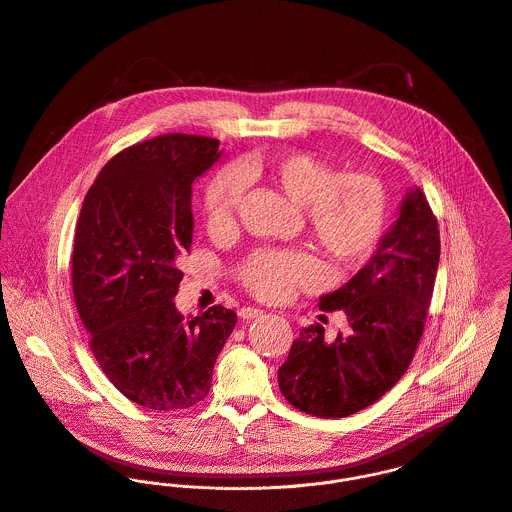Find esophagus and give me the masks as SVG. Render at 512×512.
<instances>
[{"label": "esophagus", "instance_id": "esophagus-1", "mask_svg": "<svg viewBox=\"0 0 512 512\" xmlns=\"http://www.w3.org/2000/svg\"><path fill=\"white\" fill-rule=\"evenodd\" d=\"M261 314H263L261 308L245 307L239 310V316H241L243 320H253V318H257V316H261Z\"/></svg>", "mask_w": 512, "mask_h": 512}]
</instances>
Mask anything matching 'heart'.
Here are the masks:
<instances>
[{"mask_svg":"<svg viewBox=\"0 0 512 512\" xmlns=\"http://www.w3.org/2000/svg\"><path fill=\"white\" fill-rule=\"evenodd\" d=\"M243 176H259L305 213L314 245L334 267H352L376 247L386 223V192L362 172L338 174L326 162L303 154H279L243 168ZM243 192L237 170L219 172L204 194L205 227L211 235L227 233ZM243 285L259 299L283 301L295 289L320 285L318 263L303 251H259L241 267Z\"/></svg>","mask_w":512,"mask_h":512,"instance_id":"obj_1","label":"heart"}]
</instances>
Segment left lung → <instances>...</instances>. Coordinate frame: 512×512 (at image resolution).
Segmentation results:
<instances>
[{
    "label": "left lung",
    "instance_id": "8db88e82",
    "mask_svg": "<svg viewBox=\"0 0 512 512\" xmlns=\"http://www.w3.org/2000/svg\"><path fill=\"white\" fill-rule=\"evenodd\" d=\"M439 247L431 207L419 188H409L370 261L338 291L320 297V310L344 312L346 332L324 340V328L310 324L293 342L279 368L289 404L316 417H346L396 386L423 334Z\"/></svg>",
    "mask_w": 512,
    "mask_h": 512
}]
</instances>
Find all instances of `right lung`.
<instances>
[{
    "label": "right lung",
    "instance_id": "add662e5",
    "mask_svg": "<svg viewBox=\"0 0 512 512\" xmlns=\"http://www.w3.org/2000/svg\"><path fill=\"white\" fill-rule=\"evenodd\" d=\"M215 138L164 134L116 154L85 196L73 293L91 352L130 402L186 409L204 400L237 314L184 318L174 297L190 253L192 184L219 160Z\"/></svg>",
    "mask_w": 512,
    "mask_h": 512
}]
</instances>
